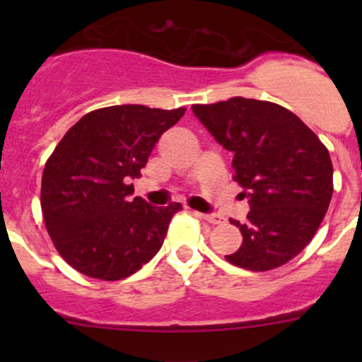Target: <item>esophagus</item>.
Returning <instances> with one entry per match:
<instances>
[{
  "label": "esophagus",
  "instance_id": "1",
  "mask_svg": "<svg viewBox=\"0 0 362 362\" xmlns=\"http://www.w3.org/2000/svg\"><path fill=\"white\" fill-rule=\"evenodd\" d=\"M194 214L198 215V217L204 218L206 222H210V224H221L222 222V217L217 214H202V211H194Z\"/></svg>",
  "mask_w": 362,
  "mask_h": 362
}]
</instances>
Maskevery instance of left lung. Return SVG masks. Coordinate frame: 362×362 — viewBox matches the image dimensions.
<instances>
[{
    "mask_svg": "<svg viewBox=\"0 0 362 362\" xmlns=\"http://www.w3.org/2000/svg\"><path fill=\"white\" fill-rule=\"evenodd\" d=\"M192 112L226 151L250 211L231 264L268 272L296 257L319 229L333 196V163L315 133L287 108L231 98Z\"/></svg>",
    "mask_w": 362,
    "mask_h": 362,
    "instance_id": "obj_1",
    "label": "left lung"
}]
</instances>
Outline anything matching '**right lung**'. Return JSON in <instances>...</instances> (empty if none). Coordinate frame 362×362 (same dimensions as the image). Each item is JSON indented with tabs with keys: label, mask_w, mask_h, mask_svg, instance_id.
<instances>
[{
	"label": "right lung",
	"mask_w": 362,
	"mask_h": 362,
	"mask_svg": "<svg viewBox=\"0 0 362 362\" xmlns=\"http://www.w3.org/2000/svg\"><path fill=\"white\" fill-rule=\"evenodd\" d=\"M185 108L115 105L83 115L54 148L42 177L45 228L61 257L100 280L136 273L163 247L180 203L152 206L134 192L160 134Z\"/></svg>",
	"instance_id": "obj_1"
}]
</instances>
